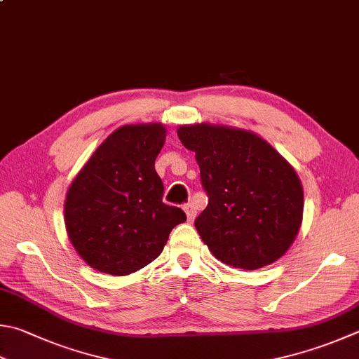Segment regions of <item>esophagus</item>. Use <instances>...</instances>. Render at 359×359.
I'll list each match as a JSON object with an SVG mask.
<instances>
[{
	"label": "esophagus",
	"mask_w": 359,
	"mask_h": 359,
	"mask_svg": "<svg viewBox=\"0 0 359 359\" xmlns=\"http://www.w3.org/2000/svg\"><path fill=\"white\" fill-rule=\"evenodd\" d=\"M184 212L187 215V220L192 222L195 219V215H197V211H195L194 205H191V203H187V205H184Z\"/></svg>",
	"instance_id": "1"
}]
</instances>
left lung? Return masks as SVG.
<instances>
[{
  "label": "left lung",
  "instance_id": "1",
  "mask_svg": "<svg viewBox=\"0 0 359 359\" xmlns=\"http://www.w3.org/2000/svg\"><path fill=\"white\" fill-rule=\"evenodd\" d=\"M178 137L195 151L209 198L195 228L211 253L245 270L280 259L303 217V189L292 165L266 140L239 128L184 125Z\"/></svg>",
  "mask_w": 359,
  "mask_h": 359
}]
</instances>
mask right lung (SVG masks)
<instances>
[{
  "label": "right lung",
  "instance_id": "obj_1",
  "mask_svg": "<svg viewBox=\"0 0 359 359\" xmlns=\"http://www.w3.org/2000/svg\"><path fill=\"white\" fill-rule=\"evenodd\" d=\"M164 142L161 123L121 126L73 180L64 206L67 234L98 272L123 276L145 267L186 222L181 208L162 201L154 161Z\"/></svg>",
  "mask_w": 359,
  "mask_h": 359
}]
</instances>
